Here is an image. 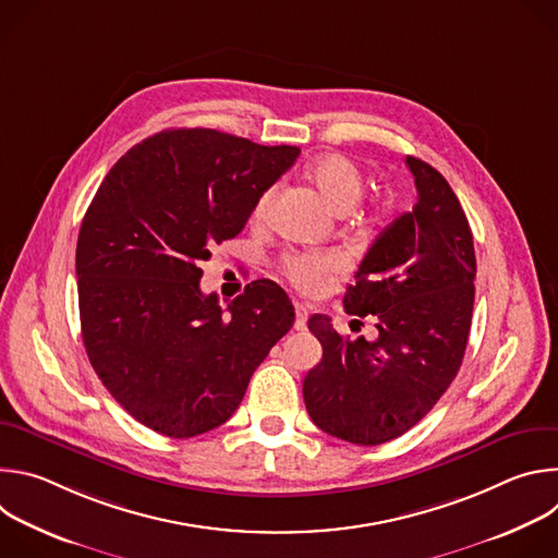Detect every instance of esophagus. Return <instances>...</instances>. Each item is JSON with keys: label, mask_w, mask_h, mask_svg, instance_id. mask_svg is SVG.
<instances>
[{"label": "esophagus", "mask_w": 558, "mask_h": 558, "mask_svg": "<svg viewBox=\"0 0 558 558\" xmlns=\"http://www.w3.org/2000/svg\"><path fill=\"white\" fill-rule=\"evenodd\" d=\"M306 320H308V308L304 304H295V323H293V329L295 331H302L306 327Z\"/></svg>", "instance_id": "esophagus-1"}]
</instances>
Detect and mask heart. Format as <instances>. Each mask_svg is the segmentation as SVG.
Returning a JSON list of instances; mask_svg holds the SVG:
<instances>
[{
  "label": "heart",
  "mask_w": 558,
  "mask_h": 558,
  "mask_svg": "<svg viewBox=\"0 0 558 558\" xmlns=\"http://www.w3.org/2000/svg\"><path fill=\"white\" fill-rule=\"evenodd\" d=\"M308 177L320 190L325 201L340 214L355 207V203L362 196L364 179L360 168L344 154H325L308 166ZM274 201V187L265 190L260 198L256 201L254 216L263 218ZM357 220H371L375 218V211L360 209L355 211ZM344 267L342 256L338 254H291L282 263L284 276L302 291L317 293L323 291L333 274H338Z\"/></svg>",
  "instance_id": "1"
}]
</instances>
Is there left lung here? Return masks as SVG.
<instances>
[{"instance_id": "8db88e82", "label": "left lung", "mask_w": 558, "mask_h": 558, "mask_svg": "<svg viewBox=\"0 0 558 558\" xmlns=\"http://www.w3.org/2000/svg\"><path fill=\"white\" fill-rule=\"evenodd\" d=\"M407 166L417 203L375 238L344 295L347 313L375 317L377 338H342L320 313L308 320L323 360L302 384L306 411L317 428L357 446L411 430L454 379L470 333L476 260L468 218L433 166L415 156Z\"/></svg>"}]
</instances>
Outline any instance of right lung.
<instances>
[{"label":"right lung","instance_id":"right-lung-1","mask_svg":"<svg viewBox=\"0 0 558 558\" xmlns=\"http://www.w3.org/2000/svg\"><path fill=\"white\" fill-rule=\"evenodd\" d=\"M298 154L166 130L128 149L97 190L76 241L82 336L104 386L143 426L185 439L225 424L293 327L274 282L247 284L225 313L201 291L198 263L243 231Z\"/></svg>","mask_w":558,"mask_h":558}]
</instances>
